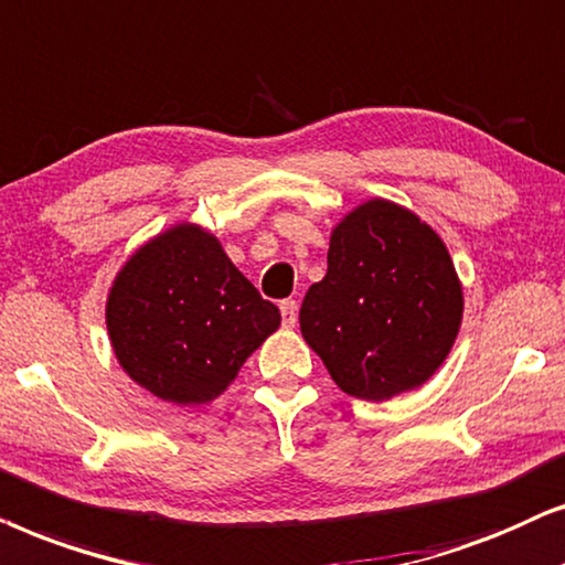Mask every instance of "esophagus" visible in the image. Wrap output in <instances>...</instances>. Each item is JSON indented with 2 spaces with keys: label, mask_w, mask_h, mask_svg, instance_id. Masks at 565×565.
<instances>
[{
  "label": "esophagus",
  "mask_w": 565,
  "mask_h": 565,
  "mask_svg": "<svg viewBox=\"0 0 565 565\" xmlns=\"http://www.w3.org/2000/svg\"><path fill=\"white\" fill-rule=\"evenodd\" d=\"M278 307H281L284 328H295L297 326V302H295V299H284V302Z\"/></svg>",
  "instance_id": "obj_1"
}]
</instances>
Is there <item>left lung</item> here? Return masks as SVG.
<instances>
[{
    "label": "left lung",
    "mask_w": 565,
    "mask_h": 565,
    "mask_svg": "<svg viewBox=\"0 0 565 565\" xmlns=\"http://www.w3.org/2000/svg\"><path fill=\"white\" fill-rule=\"evenodd\" d=\"M462 310L445 239L411 209L370 199L330 232L328 274L307 289L299 330L345 395L380 403L434 377Z\"/></svg>",
    "instance_id": "1"
}]
</instances>
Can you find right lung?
<instances>
[{
	"label": "right lung",
	"mask_w": 565,
	"mask_h": 565,
	"mask_svg": "<svg viewBox=\"0 0 565 565\" xmlns=\"http://www.w3.org/2000/svg\"><path fill=\"white\" fill-rule=\"evenodd\" d=\"M105 326L120 370L178 408L212 403L281 326L214 232L178 222L139 245L113 278Z\"/></svg>",
	"instance_id": "obj_1"
}]
</instances>
